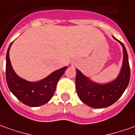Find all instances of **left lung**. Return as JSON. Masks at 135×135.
<instances>
[{
    "label": "left lung",
    "instance_id": "8db88e82",
    "mask_svg": "<svg viewBox=\"0 0 135 135\" xmlns=\"http://www.w3.org/2000/svg\"><path fill=\"white\" fill-rule=\"evenodd\" d=\"M123 48V64L118 76L107 83H97L76 69V90L83 103L94 108H104L112 105L127 89L130 79V68L127 50L122 42L113 36Z\"/></svg>",
    "mask_w": 135,
    "mask_h": 135
}]
</instances>
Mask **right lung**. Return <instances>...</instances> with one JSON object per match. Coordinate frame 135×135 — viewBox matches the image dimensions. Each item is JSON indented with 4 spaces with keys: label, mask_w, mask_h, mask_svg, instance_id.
Here are the masks:
<instances>
[{
    "label": "right lung",
    "mask_w": 135,
    "mask_h": 135,
    "mask_svg": "<svg viewBox=\"0 0 135 135\" xmlns=\"http://www.w3.org/2000/svg\"><path fill=\"white\" fill-rule=\"evenodd\" d=\"M12 43L8 48L6 60V77L9 90L21 102L29 107H38L47 103L53 96L58 80L67 66L55 71L37 82L25 80L19 77L12 68L9 58V50Z\"/></svg>",
    "instance_id": "right-lung-1"
}]
</instances>
